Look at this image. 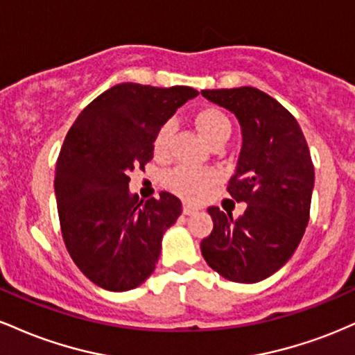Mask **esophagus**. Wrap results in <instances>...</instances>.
<instances>
[{"mask_svg": "<svg viewBox=\"0 0 355 355\" xmlns=\"http://www.w3.org/2000/svg\"><path fill=\"white\" fill-rule=\"evenodd\" d=\"M198 211V207L190 205V203H183V214L185 215H193Z\"/></svg>", "mask_w": 355, "mask_h": 355, "instance_id": "34e87169", "label": "esophagus"}]
</instances>
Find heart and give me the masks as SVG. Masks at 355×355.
<instances>
[{"mask_svg":"<svg viewBox=\"0 0 355 355\" xmlns=\"http://www.w3.org/2000/svg\"><path fill=\"white\" fill-rule=\"evenodd\" d=\"M195 125L200 135L205 138L209 144L218 145L225 144L232 133V123L229 116L222 110L215 107L202 108L195 115ZM175 132L173 121H165L158 128L157 135L153 140V150L157 155H165L168 150L170 141H172ZM218 173L210 168H193V166H177L172 172L166 173V187L173 193L180 195L185 200H198L205 195V191L217 182Z\"/></svg>","mask_w":355,"mask_h":355,"instance_id":"b5f03b06","label":"heart"}]
</instances>
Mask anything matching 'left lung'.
Segmentation results:
<instances>
[{"label": "left lung", "mask_w": 355, "mask_h": 355, "mask_svg": "<svg viewBox=\"0 0 355 355\" xmlns=\"http://www.w3.org/2000/svg\"><path fill=\"white\" fill-rule=\"evenodd\" d=\"M237 116L242 150L229 193L247 209L239 218L209 207L214 230L202 240L205 262L223 279L255 284L294 255L311 214L313 165L302 130L288 110L254 87L202 89Z\"/></svg>", "instance_id": "1"}]
</instances>
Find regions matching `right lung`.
Here are the masks:
<instances>
[{
    "instance_id": "obj_1",
    "label": "right lung",
    "mask_w": 355,
    "mask_h": 355,
    "mask_svg": "<svg viewBox=\"0 0 355 355\" xmlns=\"http://www.w3.org/2000/svg\"><path fill=\"white\" fill-rule=\"evenodd\" d=\"M197 95L190 87L115 85L80 113L64 138L55 175L61 235L76 267L105 291L144 284L165 230L180 217L182 202L168 191L138 202L128 175L145 168L158 128Z\"/></svg>"
}]
</instances>
